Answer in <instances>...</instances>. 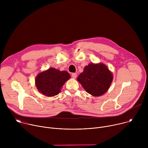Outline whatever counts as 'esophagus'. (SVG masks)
<instances>
[{"label":"esophagus","instance_id":"obj_1","mask_svg":"<svg viewBox=\"0 0 148 148\" xmlns=\"http://www.w3.org/2000/svg\"><path fill=\"white\" fill-rule=\"evenodd\" d=\"M71 76H72V77L73 78H76V77H77V74L76 73H73L72 74V75H71Z\"/></svg>","mask_w":148,"mask_h":148}]
</instances>
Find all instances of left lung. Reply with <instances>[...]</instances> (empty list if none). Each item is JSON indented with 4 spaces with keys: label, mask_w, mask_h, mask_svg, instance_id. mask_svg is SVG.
<instances>
[{
    "label": "left lung",
    "mask_w": 148,
    "mask_h": 148,
    "mask_svg": "<svg viewBox=\"0 0 148 148\" xmlns=\"http://www.w3.org/2000/svg\"><path fill=\"white\" fill-rule=\"evenodd\" d=\"M113 78L112 73L106 65L102 62H92L84 68L77 81L88 94L99 97L108 90Z\"/></svg>",
    "instance_id": "8db88e82"
}]
</instances>
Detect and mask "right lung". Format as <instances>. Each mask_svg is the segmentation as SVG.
Returning <instances> with one entry per match:
<instances>
[{"label":"right lung","mask_w":148,"mask_h":148,"mask_svg":"<svg viewBox=\"0 0 148 148\" xmlns=\"http://www.w3.org/2000/svg\"><path fill=\"white\" fill-rule=\"evenodd\" d=\"M71 78L66 71H60L49 68L39 73L35 79V86L38 91L44 95L52 97L58 95L63 85Z\"/></svg>","instance_id":"add662e5"}]
</instances>
